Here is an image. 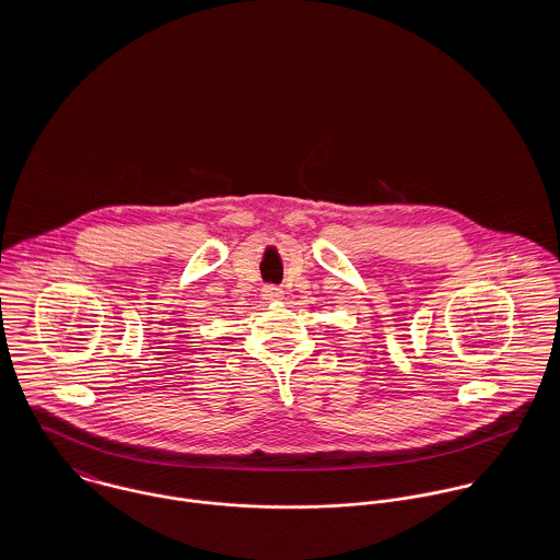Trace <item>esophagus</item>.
Listing matches in <instances>:
<instances>
[{
	"label": "esophagus",
	"mask_w": 560,
	"mask_h": 560,
	"mask_svg": "<svg viewBox=\"0 0 560 560\" xmlns=\"http://www.w3.org/2000/svg\"><path fill=\"white\" fill-rule=\"evenodd\" d=\"M282 289H278V287H265L262 289V298L265 300H269V302H276V300H282Z\"/></svg>",
	"instance_id": "1"
}]
</instances>
